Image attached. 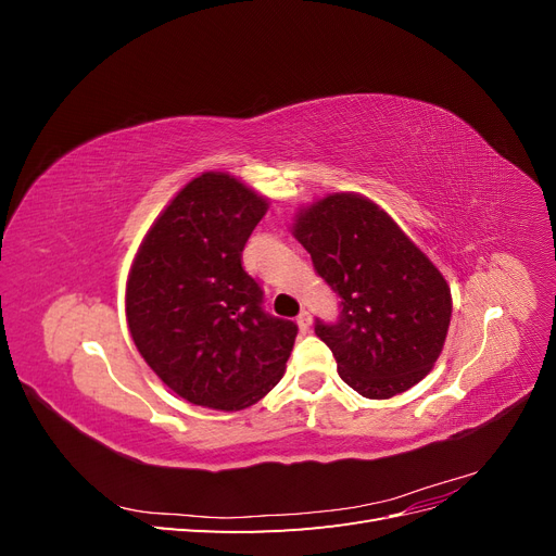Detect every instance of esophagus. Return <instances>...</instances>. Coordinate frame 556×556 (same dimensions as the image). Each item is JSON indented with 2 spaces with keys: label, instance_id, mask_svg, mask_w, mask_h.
<instances>
[{
  "label": "esophagus",
  "instance_id": "34e87169",
  "mask_svg": "<svg viewBox=\"0 0 556 556\" xmlns=\"http://www.w3.org/2000/svg\"><path fill=\"white\" fill-rule=\"evenodd\" d=\"M296 325H299L301 331H308L311 325H313V315H311L308 311H301V313L296 315Z\"/></svg>",
  "mask_w": 556,
  "mask_h": 556
}]
</instances>
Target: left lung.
I'll list each match as a JSON object with an SVG mask.
<instances>
[{
	"instance_id": "8db88e82",
	"label": "left lung",
	"mask_w": 556,
	"mask_h": 556,
	"mask_svg": "<svg viewBox=\"0 0 556 556\" xmlns=\"http://www.w3.org/2000/svg\"><path fill=\"white\" fill-rule=\"evenodd\" d=\"M294 237L339 296V317H315V333L333 352L343 382L366 399H390L422 380L441 355L452 315L439 268L390 215L357 194L317 201L301 213Z\"/></svg>"
}]
</instances>
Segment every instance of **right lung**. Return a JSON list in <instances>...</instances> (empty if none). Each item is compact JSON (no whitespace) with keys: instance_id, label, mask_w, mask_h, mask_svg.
<instances>
[{"instance_id":"1","label":"right lung","mask_w":556,"mask_h":556,"mask_svg":"<svg viewBox=\"0 0 556 556\" xmlns=\"http://www.w3.org/2000/svg\"><path fill=\"white\" fill-rule=\"evenodd\" d=\"M266 201L227 174H201L157 217L127 285L131 339L185 401L215 410L257 403L282 378L296 323L264 308L243 248Z\"/></svg>"}]
</instances>
